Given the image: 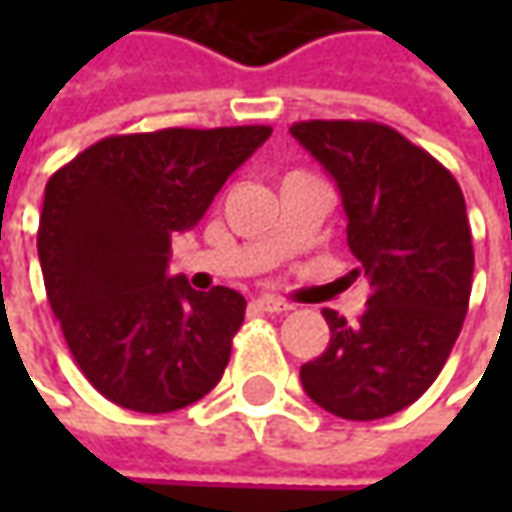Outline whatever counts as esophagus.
Segmentation results:
<instances>
[{
  "label": "esophagus",
  "mask_w": 512,
  "mask_h": 512,
  "mask_svg": "<svg viewBox=\"0 0 512 512\" xmlns=\"http://www.w3.org/2000/svg\"><path fill=\"white\" fill-rule=\"evenodd\" d=\"M253 305L265 310V313H285V310H290L285 299H276V296H259V299H253Z\"/></svg>",
  "instance_id": "obj_1"
}]
</instances>
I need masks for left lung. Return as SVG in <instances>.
Instances as JSON below:
<instances>
[{"instance_id":"left-lung-1","label":"left lung","mask_w":512,"mask_h":512,"mask_svg":"<svg viewBox=\"0 0 512 512\" xmlns=\"http://www.w3.org/2000/svg\"><path fill=\"white\" fill-rule=\"evenodd\" d=\"M290 133L336 179L353 273L367 310L347 322L322 310L330 344L302 364L305 393L327 413L373 422L413 404L462 333L473 287V236L453 173L379 122L310 119Z\"/></svg>"}]
</instances>
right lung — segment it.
<instances>
[{"mask_svg":"<svg viewBox=\"0 0 512 512\" xmlns=\"http://www.w3.org/2000/svg\"><path fill=\"white\" fill-rule=\"evenodd\" d=\"M270 133L242 125L108 136L48 179L36 236L48 302L73 362L108 402L170 413L222 379L245 296L168 276L170 236L205 216Z\"/></svg>","mask_w":512,"mask_h":512,"instance_id":"obj_1","label":"right lung"}]
</instances>
